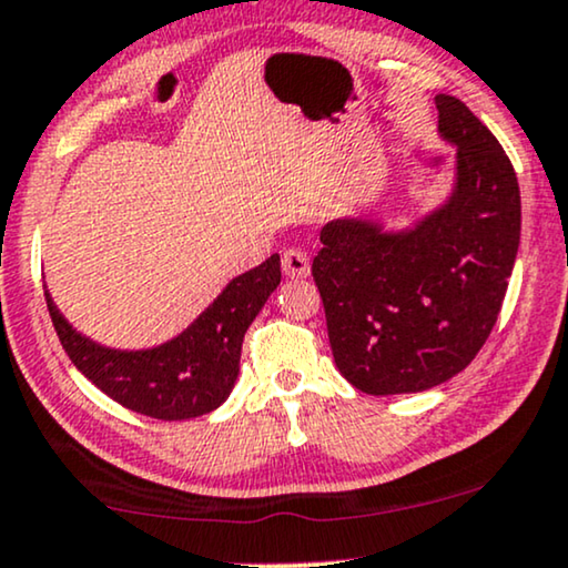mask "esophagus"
Returning a JSON list of instances; mask_svg holds the SVG:
<instances>
[{
	"instance_id": "1",
	"label": "esophagus",
	"mask_w": 568,
	"mask_h": 568,
	"mask_svg": "<svg viewBox=\"0 0 568 568\" xmlns=\"http://www.w3.org/2000/svg\"><path fill=\"white\" fill-rule=\"evenodd\" d=\"M308 270H312V264H308V256L301 252V248H288V252H283V272L288 277H306Z\"/></svg>"
}]
</instances>
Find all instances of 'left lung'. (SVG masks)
I'll return each instance as SVG.
<instances>
[{
  "instance_id": "8db88e82",
  "label": "left lung",
  "mask_w": 568,
  "mask_h": 568,
  "mask_svg": "<svg viewBox=\"0 0 568 568\" xmlns=\"http://www.w3.org/2000/svg\"><path fill=\"white\" fill-rule=\"evenodd\" d=\"M438 134L457 148L455 186L410 229L374 217L322 229L312 275L339 374L366 395L449 382L486 343L519 248L511 161L455 95H436Z\"/></svg>"
}]
</instances>
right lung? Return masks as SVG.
I'll return each mask as SVG.
<instances>
[{"instance_id": "1", "label": "right lung", "mask_w": 568, "mask_h": 568, "mask_svg": "<svg viewBox=\"0 0 568 568\" xmlns=\"http://www.w3.org/2000/svg\"><path fill=\"white\" fill-rule=\"evenodd\" d=\"M280 285V256L233 277L221 296L184 332L145 351L98 345L64 320L47 291L54 329L78 372L103 395L158 420H186L213 413L239 379L241 343L248 324Z\"/></svg>"}]
</instances>
